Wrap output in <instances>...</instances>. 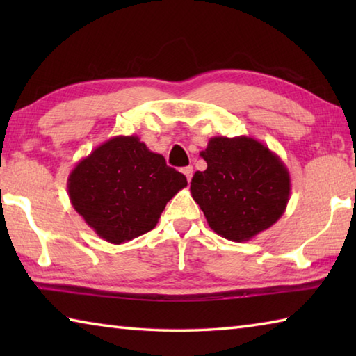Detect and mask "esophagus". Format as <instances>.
Returning a JSON list of instances; mask_svg holds the SVG:
<instances>
[{"mask_svg": "<svg viewBox=\"0 0 356 356\" xmlns=\"http://www.w3.org/2000/svg\"><path fill=\"white\" fill-rule=\"evenodd\" d=\"M182 172L185 174V177H186V180H188V182H190V180H191V177H193V168H191V166H186V168H184V170H182Z\"/></svg>", "mask_w": 356, "mask_h": 356, "instance_id": "34e87169", "label": "esophagus"}]
</instances>
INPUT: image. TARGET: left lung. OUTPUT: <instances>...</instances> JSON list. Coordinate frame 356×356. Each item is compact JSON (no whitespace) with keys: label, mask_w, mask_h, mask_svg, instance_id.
I'll use <instances>...</instances> for the list:
<instances>
[{"label":"left lung","mask_w":356,"mask_h":356,"mask_svg":"<svg viewBox=\"0 0 356 356\" xmlns=\"http://www.w3.org/2000/svg\"><path fill=\"white\" fill-rule=\"evenodd\" d=\"M201 156L207 170L195 172L190 191L213 232L248 242L281 218L291 196V176L264 143L250 136H213Z\"/></svg>","instance_id":"obj_1"}]
</instances>
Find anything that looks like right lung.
I'll list each match as a JSON object with an SVG mask.
<instances>
[{"label": "right lung", "mask_w": 356, "mask_h": 356, "mask_svg": "<svg viewBox=\"0 0 356 356\" xmlns=\"http://www.w3.org/2000/svg\"><path fill=\"white\" fill-rule=\"evenodd\" d=\"M186 186L140 138L114 136L70 171L69 197L76 213L105 242L120 245L149 232L166 204Z\"/></svg>", "instance_id": "obj_1"}]
</instances>
